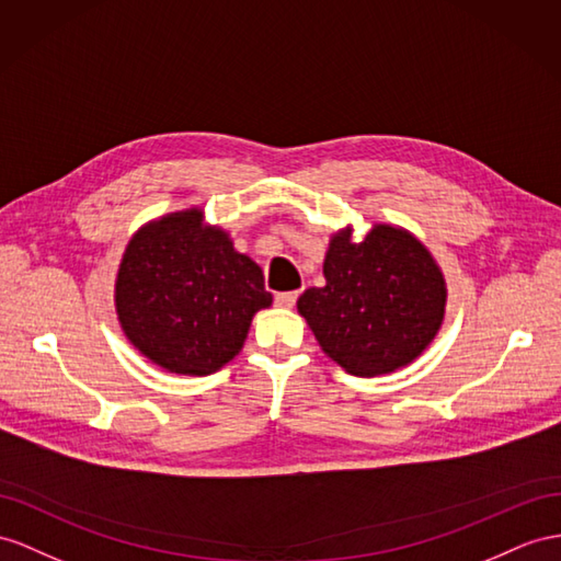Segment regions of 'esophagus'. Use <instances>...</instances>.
I'll return each mask as SVG.
<instances>
[{
	"mask_svg": "<svg viewBox=\"0 0 561 561\" xmlns=\"http://www.w3.org/2000/svg\"><path fill=\"white\" fill-rule=\"evenodd\" d=\"M296 298H298V291H282L275 296V304L279 308H294L296 306Z\"/></svg>",
	"mask_w": 561,
	"mask_h": 561,
	"instance_id": "1",
	"label": "esophagus"
}]
</instances>
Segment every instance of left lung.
Returning a JSON list of instances; mask_svg holds the SVG:
<instances>
[{
	"mask_svg": "<svg viewBox=\"0 0 561 561\" xmlns=\"http://www.w3.org/2000/svg\"><path fill=\"white\" fill-rule=\"evenodd\" d=\"M353 225L329 237L324 286L306 289L298 314L327 357L355 377L412 365L445 318L448 284L436 257L410 229L371 222L355 241Z\"/></svg>",
	"mask_w": 561,
	"mask_h": 561,
	"instance_id": "1",
	"label": "left lung"
}]
</instances>
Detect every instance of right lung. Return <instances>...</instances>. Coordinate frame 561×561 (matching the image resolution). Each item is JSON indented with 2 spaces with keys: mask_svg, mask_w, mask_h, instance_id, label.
Segmentation results:
<instances>
[{
  "mask_svg": "<svg viewBox=\"0 0 561 561\" xmlns=\"http://www.w3.org/2000/svg\"><path fill=\"white\" fill-rule=\"evenodd\" d=\"M113 304L125 339L147 360L170 375L206 377L239 355L272 294L261 265L192 206L144 222L127 241Z\"/></svg>",
  "mask_w": 561,
  "mask_h": 561,
  "instance_id": "1",
  "label": "right lung"
}]
</instances>
